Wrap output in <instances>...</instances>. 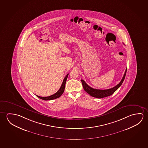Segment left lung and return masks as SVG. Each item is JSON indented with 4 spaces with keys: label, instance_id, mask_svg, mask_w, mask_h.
<instances>
[{
    "label": "left lung",
    "instance_id": "8db88e82",
    "mask_svg": "<svg viewBox=\"0 0 148 148\" xmlns=\"http://www.w3.org/2000/svg\"><path fill=\"white\" fill-rule=\"evenodd\" d=\"M127 70V68L125 70V73H124V75L122 77V80L116 86H115V87L111 88L110 89H104V90L95 89V88H93L92 87H90L89 85H88L86 84V83L85 82L84 80H81L83 88L84 89L85 92L89 94L91 96L94 97L95 98H104V97L110 96L112 94H114L122 84V83L123 82L124 79H125V77Z\"/></svg>",
    "mask_w": 148,
    "mask_h": 148
}]
</instances>
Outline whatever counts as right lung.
<instances>
[{
	"mask_svg": "<svg viewBox=\"0 0 148 148\" xmlns=\"http://www.w3.org/2000/svg\"><path fill=\"white\" fill-rule=\"evenodd\" d=\"M68 75L69 74L68 73L66 75V77H65V78L64 79L63 81V83L62 84L60 88L59 89V90L58 92H56V94H53V95H52L51 96H50L44 97L38 96V95H36V96L38 97V98L41 99L42 100H53V99H55L58 98L60 97H61V95L64 92V89H65V87L66 80H67V77H68Z\"/></svg>",
	"mask_w": 148,
	"mask_h": 148,
	"instance_id": "obj_1",
	"label": "right lung"
}]
</instances>
